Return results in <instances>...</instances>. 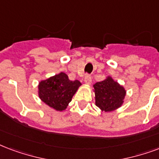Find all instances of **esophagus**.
<instances>
[{"instance_id": "34e87169", "label": "esophagus", "mask_w": 159, "mask_h": 159, "mask_svg": "<svg viewBox=\"0 0 159 159\" xmlns=\"http://www.w3.org/2000/svg\"><path fill=\"white\" fill-rule=\"evenodd\" d=\"M84 82L86 85H91L92 84V77L89 75H87L84 78Z\"/></svg>"}]
</instances>
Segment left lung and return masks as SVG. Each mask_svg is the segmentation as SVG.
<instances>
[{
    "label": "left lung",
    "mask_w": 159,
    "mask_h": 159,
    "mask_svg": "<svg viewBox=\"0 0 159 159\" xmlns=\"http://www.w3.org/2000/svg\"><path fill=\"white\" fill-rule=\"evenodd\" d=\"M96 106L102 112H112L123 106L127 91L111 76L93 85Z\"/></svg>",
    "instance_id": "left-lung-1"
}]
</instances>
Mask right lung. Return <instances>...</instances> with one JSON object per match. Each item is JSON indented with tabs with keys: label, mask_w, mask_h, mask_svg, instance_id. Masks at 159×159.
<instances>
[{
	"label": "right lung",
	"mask_w": 159,
	"mask_h": 159,
	"mask_svg": "<svg viewBox=\"0 0 159 159\" xmlns=\"http://www.w3.org/2000/svg\"><path fill=\"white\" fill-rule=\"evenodd\" d=\"M81 85L78 80L71 81L68 76L61 71L39 82L38 97L47 106L62 112L66 110Z\"/></svg>",
	"instance_id": "obj_1"
}]
</instances>
